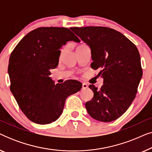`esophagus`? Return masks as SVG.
Wrapping results in <instances>:
<instances>
[{
  "instance_id": "obj_1",
  "label": "esophagus",
  "mask_w": 152,
  "mask_h": 152,
  "mask_svg": "<svg viewBox=\"0 0 152 152\" xmlns=\"http://www.w3.org/2000/svg\"><path fill=\"white\" fill-rule=\"evenodd\" d=\"M88 85H87L86 84H82V88L83 89H86V88H88Z\"/></svg>"
}]
</instances>
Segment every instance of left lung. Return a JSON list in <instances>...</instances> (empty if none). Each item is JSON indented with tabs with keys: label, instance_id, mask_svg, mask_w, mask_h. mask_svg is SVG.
Returning <instances> with one entry per match:
<instances>
[{
	"label": "left lung",
	"instance_id": "8db88e82",
	"mask_svg": "<svg viewBox=\"0 0 152 152\" xmlns=\"http://www.w3.org/2000/svg\"><path fill=\"white\" fill-rule=\"evenodd\" d=\"M91 50V68L99 69L104 84L89 88L94 95L85 104L91 117L113 121L125 113L136 97L142 76L138 50L129 39L113 29L101 26L70 28Z\"/></svg>",
	"mask_w": 152,
	"mask_h": 152
}]
</instances>
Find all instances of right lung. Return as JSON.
Returning <instances> with one entry per match:
<instances>
[{
  "label": "right lung",
  "mask_w": 152,
  "mask_h": 152,
  "mask_svg": "<svg viewBox=\"0 0 152 152\" xmlns=\"http://www.w3.org/2000/svg\"><path fill=\"white\" fill-rule=\"evenodd\" d=\"M69 41L80 42L68 28L41 27L26 34L12 52L8 66L10 91L33 122H55L61 115L66 98L82 88L77 80L55 84L49 77L50 70L59 64L60 49Z\"/></svg>",
  "instance_id": "add662e5"
}]
</instances>
